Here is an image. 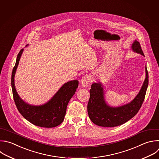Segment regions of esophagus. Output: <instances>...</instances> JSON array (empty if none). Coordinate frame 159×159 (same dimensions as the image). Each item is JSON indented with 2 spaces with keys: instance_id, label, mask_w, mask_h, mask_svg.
<instances>
[{
  "instance_id": "esophagus-1",
  "label": "esophagus",
  "mask_w": 159,
  "mask_h": 159,
  "mask_svg": "<svg viewBox=\"0 0 159 159\" xmlns=\"http://www.w3.org/2000/svg\"><path fill=\"white\" fill-rule=\"evenodd\" d=\"M91 81V77L89 75H85L82 77L81 79V83L83 87H87Z\"/></svg>"
}]
</instances>
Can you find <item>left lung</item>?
Returning a JSON list of instances; mask_svg holds the SVG:
<instances>
[{"label": "left lung", "instance_id": "obj_1", "mask_svg": "<svg viewBox=\"0 0 159 159\" xmlns=\"http://www.w3.org/2000/svg\"><path fill=\"white\" fill-rule=\"evenodd\" d=\"M132 50L144 56L140 43L134 40ZM148 84V74L145 67V79L135 97L129 103L119 107H111L105 99L103 86L101 82L93 83L90 90L87 112L91 121L97 125L112 127L120 125L133 118L139 112L144 100Z\"/></svg>", "mask_w": 159, "mask_h": 159}]
</instances>
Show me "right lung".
<instances>
[{
    "instance_id": "right-lung-1",
    "label": "right lung",
    "mask_w": 159,
    "mask_h": 159,
    "mask_svg": "<svg viewBox=\"0 0 159 159\" xmlns=\"http://www.w3.org/2000/svg\"><path fill=\"white\" fill-rule=\"evenodd\" d=\"M23 51L24 48L21 49L17 55L11 77L13 97L16 107L21 115L35 125L46 128L58 126L64 120L68 103L75 93L79 81L74 80L64 84L54 96L42 105H33L26 103L17 92L14 81L16 70Z\"/></svg>"
}]
</instances>
